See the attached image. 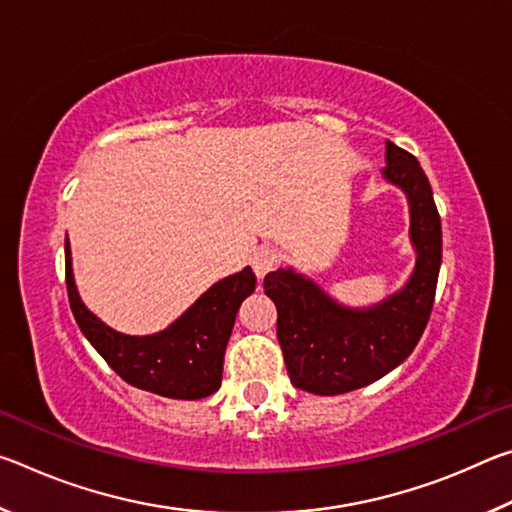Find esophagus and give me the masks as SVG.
Returning <instances> with one entry per match:
<instances>
[{
	"label": "esophagus",
	"mask_w": 512,
	"mask_h": 512,
	"mask_svg": "<svg viewBox=\"0 0 512 512\" xmlns=\"http://www.w3.org/2000/svg\"><path fill=\"white\" fill-rule=\"evenodd\" d=\"M277 264V253L273 248H257L253 255H250V266H253V271L257 273V277H264L268 271H273Z\"/></svg>",
	"instance_id": "34e87169"
}]
</instances>
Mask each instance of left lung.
Instances as JSON below:
<instances>
[{
    "mask_svg": "<svg viewBox=\"0 0 512 512\" xmlns=\"http://www.w3.org/2000/svg\"><path fill=\"white\" fill-rule=\"evenodd\" d=\"M386 183L409 201V239L415 266L400 291L377 305L345 307L293 268L264 277L277 307V341L291 384L314 395L357 391L395 370L415 350L436 296L443 230L429 178L420 162L386 140Z\"/></svg>",
    "mask_w": 512,
    "mask_h": 512,
    "instance_id": "left-lung-1",
    "label": "left lung"
}]
</instances>
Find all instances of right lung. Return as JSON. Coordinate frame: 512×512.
Segmentation results:
<instances>
[{
  "instance_id": "1",
  "label": "right lung",
  "mask_w": 512,
  "mask_h": 512,
  "mask_svg": "<svg viewBox=\"0 0 512 512\" xmlns=\"http://www.w3.org/2000/svg\"><path fill=\"white\" fill-rule=\"evenodd\" d=\"M65 280L69 307L92 348L131 386L171 400H201L219 391L225 345L237 311L257 284L253 268L246 266L212 284L167 329L131 336L108 327L83 305L74 282L69 239H65Z\"/></svg>"
}]
</instances>
